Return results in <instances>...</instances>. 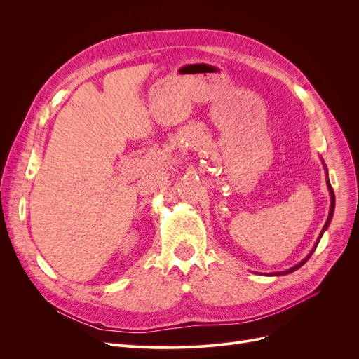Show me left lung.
<instances>
[{"mask_svg":"<svg viewBox=\"0 0 359 359\" xmlns=\"http://www.w3.org/2000/svg\"><path fill=\"white\" fill-rule=\"evenodd\" d=\"M322 163H323V167H325V172H326V183H327V189H329V194H330V210H329V217H327V219H326V224L323 225V230H322V233H320V236H318V238H317V241L314 243V248L311 249V252L301 260V262H298L297 265H294L292 268H290V269H287V271H280V272H273V273H269L268 276H282V275H288V273H291V272H294V271H297V269H299L301 266L304 265V263L311 257V255H313V252L316 250V248H317V244H318V241H320V238H322V236H323V233L327 230V227H329V224H330V221H332V218H333V212H334V192H333V189H332V184H330V182H329V177H327V167H326V164H325V161L322 160Z\"/></svg>","mask_w":359,"mask_h":359,"instance_id":"8db88e82","label":"left lung"}]
</instances>
